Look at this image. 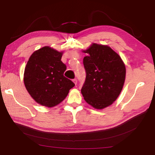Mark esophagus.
Instances as JSON below:
<instances>
[{
	"instance_id": "1",
	"label": "esophagus",
	"mask_w": 155,
	"mask_h": 155,
	"mask_svg": "<svg viewBox=\"0 0 155 155\" xmlns=\"http://www.w3.org/2000/svg\"><path fill=\"white\" fill-rule=\"evenodd\" d=\"M72 81H73V83L75 84V85H77V79H73Z\"/></svg>"
}]
</instances>
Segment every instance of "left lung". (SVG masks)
<instances>
[{
  "instance_id": "left-lung-1",
  "label": "left lung",
  "mask_w": 155,
  "mask_h": 155,
  "mask_svg": "<svg viewBox=\"0 0 155 155\" xmlns=\"http://www.w3.org/2000/svg\"><path fill=\"white\" fill-rule=\"evenodd\" d=\"M86 71L81 94L85 101L96 109L114 103L124 86L126 67L121 57L107 45L93 43L83 51Z\"/></svg>"
}]
</instances>
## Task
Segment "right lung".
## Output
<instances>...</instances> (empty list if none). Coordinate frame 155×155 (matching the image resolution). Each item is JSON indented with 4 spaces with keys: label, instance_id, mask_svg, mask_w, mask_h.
<instances>
[{
    "label": "right lung",
    "instance_id": "right-lung-1",
    "mask_svg": "<svg viewBox=\"0 0 155 155\" xmlns=\"http://www.w3.org/2000/svg\"><path fill=\"white\" fill-rule=\"evenodd\" d=\"M63 51L50 46L37 50L26 65L24 83L36 103L46 107L59 104L74 83L64 76L66 65L61 61Z\"/></svg>",
    "mask_w": 155,
    "mask_h": 155
}]
</instances>
